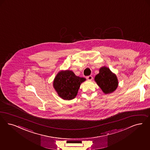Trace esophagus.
<instances>
[{
    "label": "esophagus",
    "instance_id": "obj_1",
    "mask_svg": "<svg viewBox=\"0 0 150 150\" xmlns=\"http://www.w3.org/2000/svg\"><path fill=\"white\" fill-rule=\"evenodd\" d=\"M86 79H88V80H91L93 79V76L91 75H89L86 77Z\"/></svg>",
    "mask_w": 150,
    "mask_h": 150
}]
</instances>
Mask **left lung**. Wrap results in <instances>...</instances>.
<instances>
[{
    "label": "left lung",
    "instance_id": "8db88e82",
    "mask_svg": "<svg viewBox=\"0 0 150 150\" xmlns=\"http://www.w3.org/2000/svg\"><path fill=\"white\" fill-rule=\"evenodd\" d=\"M95 80L105 93H112L118 86V81L116 75L105 67L100 69L99 74L95 76Z\"/></svg>",
    "mask_w": 150,
    "mask_h": 150
}]
</instances>
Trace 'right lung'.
<instances>
[{"instance_id":"add662e5","label":"right lung","mask_w":150,"mask_h":150,"mask_svg":"<svg viewBox=\"0 0 150 150\" xmlns=\"http://www.w3.org/2000/svg\"><path fill=\"white\" fill-rule=\"evenodd\" d=\"M85 80V78L76 76L72 71L67 70L57 74L53 85L60 97L70 100L76 97L81 83Z\"/></svg>"}]
</instances>
